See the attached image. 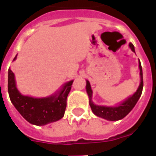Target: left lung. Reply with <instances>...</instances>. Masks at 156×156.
Instances as JSON below:
<instances>
[{
  "mask_svg": "<svg viewBox=\"0 0 156 156\" xmlns=\"http://www.w3.org/2000/svg\"><path fill=\"white\" fill-rule=\"evenodd\" d=\"M131 50L135 52L134 51V47L132 43L129 44ZM139 68H140V83L138 88L137 91L134 93V94L130 96L129 98H128L126 100H124L123 103H121L118 106H114V107H107V106H99V105H94L92 101V91L91 86L89 82L87 80L86 83V90L88 93V97H89V105L91 107V109L93 113L95 115H97L98 117H101L109 121H117L119 119H122L129 112L133 109L136 103L139 100V98H140L142 90H143V72H142V67H141L140 62H139Z\"/></svg>",
  "mask_w": 156,
  "mask_h": 156,
  "instance_id": "obj_1",
  "label": "left lung"
}]
</instances>
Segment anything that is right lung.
Instances as JSON below:
<instances>
[{"label":"right lung","instance_id":"1","mask_svg":"<svg viewBox=\"0 0 156 156\" xmlns=\"http://www.w3.org/2000/svg\"><path fill=\"white\" fill-rule=\"evenodd\" d=\"M16 58V56L13 61ZM73 80L66 83L58 94L48 98H36L24 96L17 90L15 75L9 68L8 94L10 99L17 111L29 123L45 125L61 119L67 106V98L71 90Z\"/></svg>","mask_w":156,"mask_h":156}]
</instances>
